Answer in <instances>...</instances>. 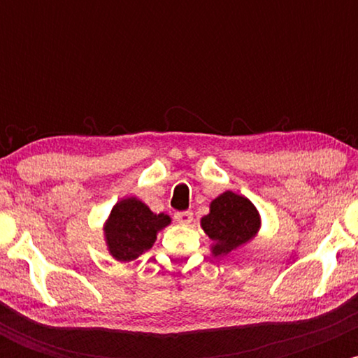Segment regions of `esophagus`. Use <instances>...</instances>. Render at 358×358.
<instances>
[{
    "mask_svg": "<svg viewBox=\"0 0 358 358\" xmlns=\"http://www.w3.org/2000/svg\"><path fill=\"white\" fill-rule=\"evenodd\" d=\"M175 220L178 222L180 225H188V224H192L193 213L190 210H188V212H176L175 213Z\"/></svg>",
    "mask_w": 358,
    "mask_h": 358,
    "instance_id": "obj_1",
    "label": "esophagus"
}]
</instances>
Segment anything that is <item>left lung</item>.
Wrapping results in <instances>:
<instances>
[{
  "mask_svg": "<svg viewBox=\"0 0 358 358\" xmlns=\"http://www.w3.org/2000/svg\"><path fill=\"white\" fill-rule=\"evenodd\" d=\"M200 227L212 241L213 257H224L244 248L261 231V215L248 196L225 190L210 202V212Z\"/></svg>",
  "mask_w": 358,
  "mask_h": 358,
  "instance_id": "obj_1",
  "label": "left lung"
}]
</instances>
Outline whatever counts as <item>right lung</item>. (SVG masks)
<instances>
[{
    "instance_id": "obj_1",
    "label": "right lung",
    "mask_w": 358,
    "mask_h": 358,
    "mask_svg": "<svg viewBox=\"0 0 358 358\" xmlns=\"http://www.w3.org/2000/svg\"><path fill=\"white\" fill-rule=\"evenodd\" d=\"M170 224V215L151 212V208L136 196H127L117 200L102 231L113 259L129 262L153 248L158 232Z\"/></svg>"
}]
</instances>
